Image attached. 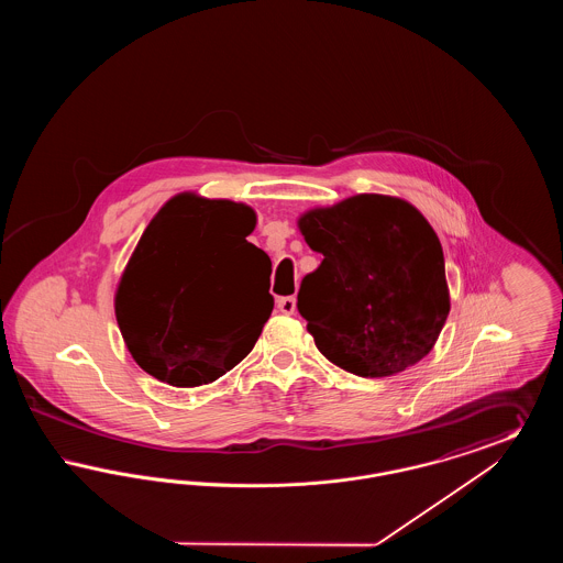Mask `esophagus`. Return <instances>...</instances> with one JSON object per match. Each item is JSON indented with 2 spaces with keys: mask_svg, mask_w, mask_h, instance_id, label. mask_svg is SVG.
<instances>
[{
  "mask_svg": "<svg viewBox=\"0 0 563 563\" xmlns=\"http://www.w3.org/2000/svg\"><path fill=\"white\" fill-rule=\"evenodd\" d=\"M276 308H278L283 314H295V310H297V299H295L294 295H289V297H278V299H276Z\"/></svg>",
  "mask_w": 563,
  "mask_h": 563,
  "instance_id": "34e87169",
  "label": "esophagus"
}]
</instances>
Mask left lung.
Here are the masks:
<instances>
[{
    "mask_svg": "<svg viewBox=\"0 0 563 563\" xmlns=\"http://www.w3.org/2000/svg\"><path fill=\"white\" fill-rule=\"evenodd\" d=\"M297 228L322 255L297 294L317 349L361 377L422 361L450 314L443 249L427 217L397 196L356 194L308 209Z\"/></svg>",
    "mask_w": 563,
    "mask_h": 563,
    "instance_id": "8db88e82",
    "label": "left lung"
}]
</instances>
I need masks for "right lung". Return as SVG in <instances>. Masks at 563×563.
I'll return each instance as SVG.
<instances>
[{
    "label": "right lung",
    "instance_id": "obj_1",
    "mask_svg": "<svg viewBox=\"0 0 563 563\" xmlns=\"http://www.w3.org/2000/svg\"><path fill=\"white\" fill-rule=\"evenodd\" d=\"M257 214L223 198L181 191L147 223L120 276L113 308L134 363L177 388L211 384L253 350L269 319L246 269H269L246 241Z\"/></svg>",
    "mask_w": 563,
    "mask_h": 563
}]
</instances>
